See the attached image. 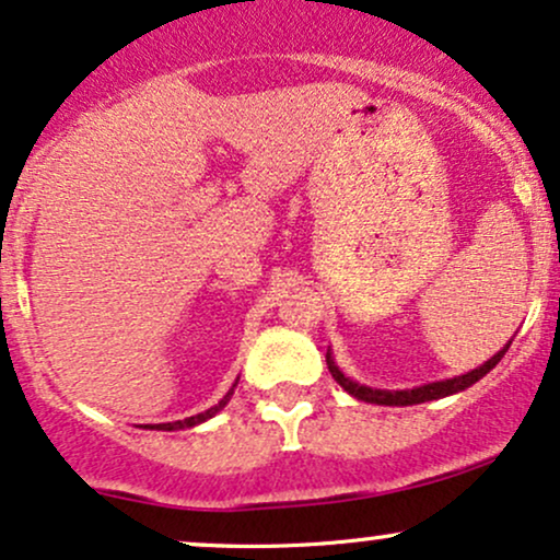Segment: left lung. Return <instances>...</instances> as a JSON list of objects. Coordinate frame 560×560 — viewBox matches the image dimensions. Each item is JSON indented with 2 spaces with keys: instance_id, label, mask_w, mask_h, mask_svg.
Returning <instances> with one entry per match:
<instances>
[{
  "instance_id": "left-lung-1",
  "label": "left lung",
  "mask_w": 560,
  "mask_h": 560,
  "mask_svg": "<svg viewBox=\"0 0 560 560\" xmlns=\"http://www.w3.org/2000/svg\"><path fill=\"white\" fill-rule=\"evenodd\" d=\"M509 346H511V340L495 353V357L485 361V364L477 366V370L462 374V377L440 380V383L411 387V390H377V387H366V385L353 383L351 377H346V374L338 370V364H335V359L330 357V353H327V370H330L335 383L343 387V390L351 393L353 398L366 400V404H377V406H413V404H424V400H438V398L453 396V393H462V390H466V387L479 383V380H482L485 374H488L492 366L503 359V353L509 351Z\"/></svg>"
}]
</instances>
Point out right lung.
Here are the masks:
<instances>
[{"label":"right lung","instance_id":"right-lung-1","mask_svg":"<svg viewBox=\"0 0 560 560\" xmlns=\"http://www.w3.org/2000/svg\"><path fill=\"white\" fill-rule=\"evenodd\" d=\"M235 385H238V380H235ZM235 385L230 387V390L225 393V396H222V400L220 404H214L212 409H207V411H201V413H196V417H188V419H180V422H167V424H147L149 430H188V427H196V424H201V422H207V419H212L217 411H222L228 406V400H230V396H233V390H235Z\"/></svg>","mask_w":560,"mask_h":560}]
</instances>
